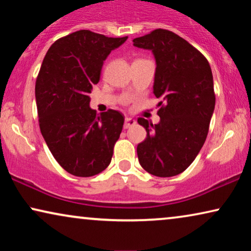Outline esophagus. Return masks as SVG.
<instances>
[{"label":"esophagus","mask_w":251,"mask_h":251,"mask_svg":"<svg viewBox=\"0 0 251 251\" xmlns=\"http://www.w3.org/2000/svg\"><path fill=\"white\" fill-rule=\"evenodd\" d=\"M135 125H136V120L130 118V116H126V121H125V129H128V128H130V126H132Z\"/></svg>","instance_id":"1"}]
</instances>
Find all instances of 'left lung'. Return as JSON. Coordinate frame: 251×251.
Segmentation results:
<instances>
[{"instance_id": "obj_1", "label": "left lung", "mask_w": 251, "mask_h": 251, "mask_svg": "<svg viewBox=\"0 0 251 251\" xmlns=\"http://www.w3.org/2000/svg\"><path fill=\"white\" fill-rule=\"evenodd\" d=\"M132 42L152 51L156 64L153 92L162 99L157 125L138 119L147 132L137 146L139 163L153 176H176L190 167L207 138L216 101L210 65L170 30L155 29Z\"/></svg>"}]
</instances>
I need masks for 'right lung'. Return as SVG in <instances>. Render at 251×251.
Segmentation results:
<instances>
[{"label": "right lung", "instance_id": "1", "mask_svg": "<svg viewBox=\"0 0 251 251\" xmlns=\"http://www.w3.org/2000/svg\"><path fill=\"white\" fill-rule=\"evenodd\" d=\"M126 39L81 29L57 40L43 59L35 84L41 133L73 176H95L111 163L125 116L114 109L98 115L89 95L106 58Z\"/></svg>", "mask_w": 251, "mask_h": 251}]
</instances>
